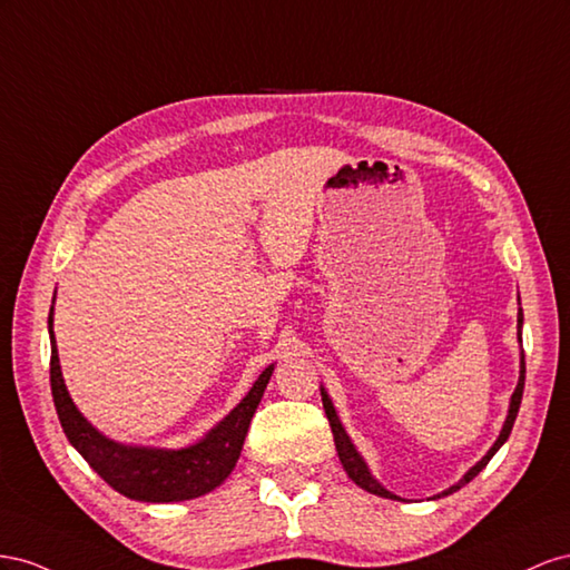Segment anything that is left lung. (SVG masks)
<instances>
[{
    "label": "left lung",
    "mask_w": 570,
    "mask_h": 570,
    "mask_svg": "<svg viewBox=\"0 0 570 570\" xmlns=\"http://www.w3.org/2000/svg\"><path fill=\"white\" fill-rule=\"evenodd\" d=\"M518 303H520V298H518ZM520 327H523V311H518V341H520ZM523 386H525V355L520 353V377H518V386H515V392H513V396H511V403H509V415H507V422H503V428H501V434H499V439L494 442V446L484 453L482 456V461H478L473 468L468 470V473L453 484V487H449V490H444L442 494H436V499L439 497H449V494H453V492H459L463 484H468L470 480H473L480 470L492 461V456L494 453L503 446V442H507L509 439V434H511V430H513V422H515V415H518V409H520V399H523ZM322 392V405H324V413H327V420H330V425H332V434H334V444H336V451H338V461H341V465H344V470L348 473V478L357 484V487H363L365 492H370V494H377V497H384V499H399L396 494H392V492H386L384 487L370 475V470H367V465H365V461L361 459V453L355 451V446H353V442L348 439V434H346V430L341 428V420H338V415H336V411H334V403H332V399L327 396V392H324V389H320Z\"/></svg>",
    "instance_id": "left-lung-1"
}]
</instances>
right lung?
I'll return each mask as SVG.
<instances>
[{"label": "right lung", "mask_w": 570, "mask_h": 570, "mask_svg": "<svg viewBox=\"0 0 570 570\" xmlns=\"http://www.w3.org/2000/svg\"><path fill=\"white\" fill-rule=\"evenodd\" d=\"M50 341H52V361H50V384L55 396V409L63 434L69 436L71 446L83 456L90 468L119 494L150 501L169 503L203 497L219 487L234 470L243 442L250 428V420L259 399H263L267 382L274 372V365L265 367L257 377L250 392L236 409L226 415L215 430H209L200 442L186 449H148V446H126L111 442L105 434L97 432L90 422L80 415L73 405L67 384L61 377L59 355L52 330L50 311Z\"/></svg>", "instance_id": "1"}]
</instances>
